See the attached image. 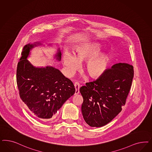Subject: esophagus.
I'll list each match as a JSON object with an SVG mask.
<instances>
[{
    "instance_id": "1",
    "label": "esophagus",
    "mask_w": 152,
    "mask_h": 152,
    "mask_svg": "<svg viewBox=\"0 0 152 152\" xmlns=\"http://www.w3.org/2000/svg\"><path fill=\"white\" fill-rule=\"evenodd\" d=\"M74 87H75V94H78L79 93V88H80V84L78 82H75L74 84Z\"/></svg>"
}]
</instances>
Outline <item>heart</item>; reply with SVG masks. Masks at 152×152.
<instances>
[{"mask_svg":"<svg viewBox=\"0 0 152 152\" xmlns=\"http://www.w3.org/2000/svg\"><path fill=\"white\" fill-rule=\"evenodd\" d=\"M99 46L96 44L81 46L74 52V56L66 52L63 55V63L67 73L72 75L79 68L78 62L86 61L84 70L91 78H98L105 72L108 64L106 54L98 53Z\"/></svg>","mask_w":152,"mask_h":152,"instance_id":"heart-1","label":"heart"}]
</instances>
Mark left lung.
<instances>
[{
  "label": "left lung",
  "instance_id": "1",
  "mask_svg": "<svg viewBox=\"0 0 152 152\" xmlns=\"http://www.w3.org/2000/svg\"><path fill=\"white\" fill-rule=\"evenodd\" d=\"M134 73V67L130 64H115L96 80L80 87L83 98L82 113L90 126H104L121 111L132 87Z\"/></svg>",
  "mask_w": 152,
  "mask_h": 152
}]
</instances>
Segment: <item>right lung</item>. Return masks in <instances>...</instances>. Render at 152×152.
I'll return each instance as SVG.
<instances>
[{
	"label": "right lung",
	"mask_w": 152,
	"mask_h": 152,
	"mask_svg": "<svg viewBox=\"0 0 152 152\" xmlns=\"http://www.w3.org/2000/svg\"><path fill=\"white\" fill-rule=\"evenodd\" d=\"M32 45L24 46L18 63L16 80L20 98L37 118L53 117L75 93L73 82L52 66L35 68L26 59ZM59 51L57 59H61Z\"/></svg>",
	"instance_id": "right-lung-1"
}]
</instances>
